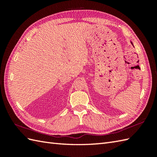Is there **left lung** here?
Masks as SVG:
<instances>
[{
	"label": "left lung",
	"mask_w": 157,
	"mask_h": 157,
	"mask_svg": "<svg viewBox=\"0 0 157 157\" xmlns=\"http://www.w3.org/2000/svg\"><path fill=\"white\" fill-rule=\"evenodd\" d=\"M131 43H132V42H131ZM132 45H133V44H132Z\"/></svg>",
	"instance_id": "1"
}]
</instances>
